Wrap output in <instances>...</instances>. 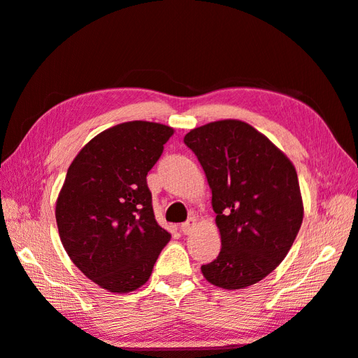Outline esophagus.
Returning <instances> with one entry per match:
<instances>
[{
    "mask_svg": "<svg viewBox=\"0 0 358 358\" xmlns=\"http://www.w3.org/2000/svg\"><path fill=\"white\" fill-rule=\"evenodd\" d=\"M194 225H196V217H189L187 222L180 225V231L184 233V235H189V233L194 230Z\"/></svg>",
    "mask_w": 358,
    "mask_h": 358,
    "instance_id": "1",
    "label": "esophagus"
}]
</instances>
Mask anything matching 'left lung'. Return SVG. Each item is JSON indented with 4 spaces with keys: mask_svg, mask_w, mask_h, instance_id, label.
Returning <instances> with one entry per match:
<instances>
[{
    "mask_svg": "<svg viewBox=\"0 0 358 358\" xmlns=\"http://www.w3.org/2000/svg\"><path fill=\"white\" fill-rule=\"evenodd\" d=\"M206 173L221 233V252L201 271L213 286L235 290L273 272L303 222L295 166L259 131L220 120L184 137Z\"/></svg>",
    "mask_w": 358,
    "mask_h": 358,
    "instance_id": "obj_1",
    "label": "left lung"
}]
</instances>
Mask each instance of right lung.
Segmentation results:
<instances>
[{"mask_svg":"<svg viewBox=\"0 0 358 358\" xmlns=\"http://www.w3.org/2000/svg\"><path fill=\"white\" fill-rule=\"evenodd\" d=\"M173 128L125 122L87 142L68 169L55 207L58 235L72 262L113 294L148 281L171 235L155 217L147 174Z\"/></svg>","mask_w":358,"mask_h":358,"instance_id":"1","label":"right lung"}]
</instances>
